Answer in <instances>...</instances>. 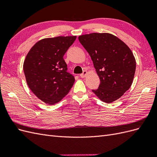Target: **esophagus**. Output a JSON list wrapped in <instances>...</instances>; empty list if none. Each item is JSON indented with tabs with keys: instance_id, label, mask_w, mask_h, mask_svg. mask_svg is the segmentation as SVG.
Segmentation results:
<instances>
[{
	"instance_id": "1",
	"label": "esophagus",
	"mask_w": 157,
	"mask_h": 157,
	"mask_svg": "<svg viewBox=\"0 0 157 157\" xmlns=\"http://www.w3.org/2000/svg\"><path fill=\"white\" fill-rule=\"evenodd\" d=\"M88 71H83V73H82V74H80V77H82V78H84V77H86V75H88Z\"/></svg>"
}]
</instances>
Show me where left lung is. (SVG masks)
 Listing matches in <instances>:
<instances>
[{"label":"left lung","mask_w":157,"mask_h":157,"mask_svg":"<svg viewBox=\"0 0 157 157\" xmlns=\"http://www.w3.org/2000/svg\"><path fill=\"white\" fill-rule=\"evenodd\" d=\"M78 40L89 54L101 81L92 92L105 103L117 100L130 88L134 78L136 62L132 50L107 33L82 35Z\"/></svg>","instance_id":"1"}]
</instances>
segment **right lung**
I'll return each mask as SVG.
<instances>
[{"label":"right lung","instance_id":"obj_1","mask_svg":"<svg viewBox=\"0 0 157 157\" xmlns=\"http://www.w3.org/2000/svg\"><path fill=\"white\" fill-rule=\"evenodd\" d=\"M77 36L41 39L33 45L23 62L28 86L48 105L59 102L73 86L75 78L67 72L63 56Z\"/></svg>","mask_w":157,"mask_h":157}]
</instances>
